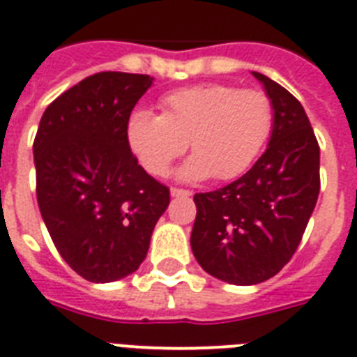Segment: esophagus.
Listing matches in <instances>:
<instances>
[{
  "mask_svg": "<svg viewBox=\"0 0 357 357\" xmlns=\"http://www.w3.org/2000/svg\"><path fill=\"white\" fill-rule=\"evenodd\" d=\"M171 195L173 197H190L192 192L190 190H182V188H171Z\"/></svg>",
  "mask_w": 357,
  "mask_h": 357,
  "instance_id": "esophagus-1",
  "label": "esophagus"
}]
</instances>
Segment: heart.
Returning <instances> with one entry per match:
<instances>
[{
  "label": "heart",
  "mask_w": 357,
  "mask_h": 357,
  "mask_svg": "<svg viewBox=\"0 0 357 357\" xmlns=\"http://www.w3.org/2000/svg\"><path fill=\"white\" fill-rule=\"evenodd\" d=\"M160 107L162 116L138 110L127 123L130 149L156 176L167 173L190 142L195 155L178 173L182 178H236L255 164L275 125L267 93L219 82L169 92Z\"/></svg>",
  "instance_id": "obj_1"
}]
</instances>
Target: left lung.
<instances>
[{
  "instance_id": "8db88e82",
  "label": "left lung",
  "mask_w": 357,
  "mask_h": 357,
  "mask_svg": "<svg viewBox=\"0 0 357 357\" xmlns=\"http://www.w3.org/2000/svg\"><path fill=\"white\" fill-rule=\"evenodd\" d=\"M252 75L275 108L269 147L238 181L193 197V256L236 286L269 280L291 259L321 190V149L304 108L278 82Z\"/></svg>"
}]
</instances>
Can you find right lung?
I'll return each mask as SVG.
<instances>
[{"label":"right lung","instance_id":"1","mask_svg":"<svg viewBox=\"0 0 357 357\" xmlns=\"http://www.w3.org/2000/svg\"><path fill=\"white\" fill-rule=\"evenodd\" d=\"M153 77L101 71L51 102L33 153L36 199L64 261L90 282H114L138 269L169 188L130 153L127 123Z\"/></svg>","mask_w":357,"mask_h":357}]
</instances>
